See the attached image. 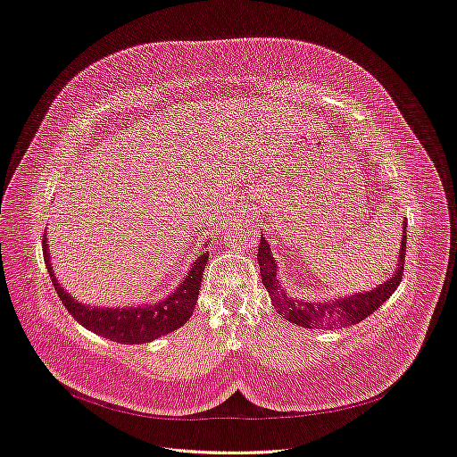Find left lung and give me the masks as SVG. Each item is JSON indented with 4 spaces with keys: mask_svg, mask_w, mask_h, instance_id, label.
Wrapping results in <instances>:
<instances>
[{
    "mask_svg": "<svg viewBox=\"0 0 457 457\" xmlns=\"http://www.w3.org/2000/svg\"><path fill=\"white\" fill-rule=\"evenodd\" d=\"M405 229H407V220H403V235H402L400 255L396 262V272L393 274L391 279L383 281L370 293H361V295L355 293L348 298L333 300V302H302L296 298H289L283 287L279 285L278 267L270 253V245L262 238V235H261L259 252H257L261 281L265 285V289L270 293L274 309L278 313L298 326L331 329V328H345V326L359 324L367 317H370L383 302L391 298L402 281L403 265H405V246H407Z\"/></svg>",
    "mask_w": 457,
    "mask_h": 457,
    "instance_id": "obj_1",
    "label": "left lung"
}]
</instances>
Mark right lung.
Returning a JSON list of instances; mask_svg holds the SVG:
<instances>
[{"label": "right lung", "instance_id": "obj_1", "mask_svg": "<svg viewBox=\"0 0 457 457\" xmlns=\"http://www.w3.org/2000/svg\"><path fill=\"white\" fill-rule=\"evenodd\" d=\"M44 248V262L46 269L52 276V283L55 291L68 309V313L74 317L81 326L94 331L96 335H102L105 339L122 343V345H142L152 343L161 335L170 333L181 328L192 315L200 295V283L204 278V270L207 267L209 253H202L196 261L195 267L190 269L187 278L166 300L146 305V307H124V309H100V307H88L74 298H70L66 291L59 285L52 272L50 255H47L46 235L42 241Z\"/></svg>", "mask_w": 457, "mask_h": 457}]
</instances>
